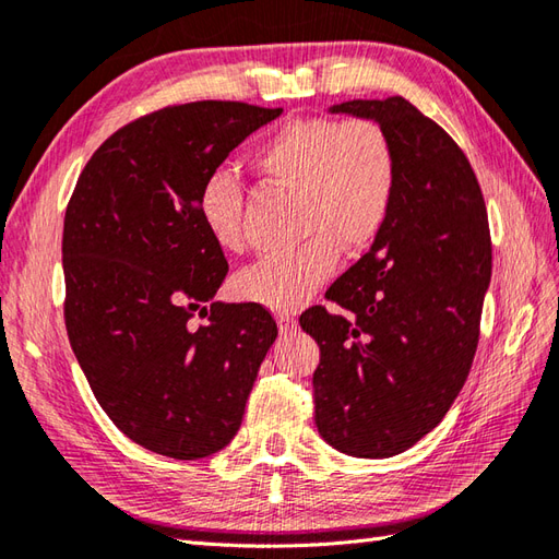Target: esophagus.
Here are the masks:
<instances>
[{"instance_id":"34e87169","label":"esophagus","mask_w":559,"mask_h":559,"mask_svg":"<svg viewBox=\"0 0 559 559\" xmlns=\"http://www.w3.org/2000/svg\"><path fill=\"white\" fill-rule=\"evenodd\" d=\"M277 325H280V332H282V334H289V332L296 330V320H294V316L280 313V316H277Z\"/></svg>"}]
</instances>
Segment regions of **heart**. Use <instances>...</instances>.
<instances>
[{
	"mask_svg": "<svg viewBox=\"0 0 559 559\" xmlns=\"http://www.w3.org/2000/svg\"><path fill=\"white\" fill-rule=\"evenodd\" d=\"M251 163L267 181L299 191V234L306 241L243 270L234 292L243 301L289 313L330 277L340 246L361 251L388 225L396 193L394 147L370 119L313 117L270 131ZM195 205L215 246H241V186L227 171L205 177Z\"/></svg>",
	"mask_w": 559,
	"mask_h": 559,
	"instance_id": "obj_1",
	"label": "heart"
}]
</instances>
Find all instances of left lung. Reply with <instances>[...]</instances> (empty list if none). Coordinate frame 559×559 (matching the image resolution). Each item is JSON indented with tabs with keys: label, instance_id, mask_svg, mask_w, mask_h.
Masks as SVG:
<instances>
[{
	"label": "left lung",
	"instance_id": "8db88e82",
	"mask_svg": "<svg viewBox=\"0 0 559 559\" xmlns=\"http://www.w3.org/2000/svg\"><path fill=\"white\" fill-rule=\"evenodd\" d=\"M328 111L380 123L396 193L368 253L328 289L346 316L299 318L320 346L316 426L334 450L384 459L428 436L464 388L492 270L488 213L462 147L404 97Z\"/></svg>",
	"mask_w": 559,
	"mask_h": 559
}]
</instances>
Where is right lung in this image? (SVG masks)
Listing matches in <instances>:
<instances>
[{
  "label": "right lung",
  "mask_w": 559,
  "mask_h": 559,
  "mask_svg": "<svg viewBox=\"0 0 559 559\" xmlns=\"http://www.w3.org/2000/svg\"><path fill=\"white\" fill-rule=\"evenodd\" d=\"M280 115L217 100L153 111L97 147L67 207L71 349L111 424L163 456L227 448L277 337L263 306L213 301L227 260L195 198L234 147ZM193 312L205 326L190 325Z\"/></svg>",
  "instance_id": "right-lung-1"
}]
</instances>
